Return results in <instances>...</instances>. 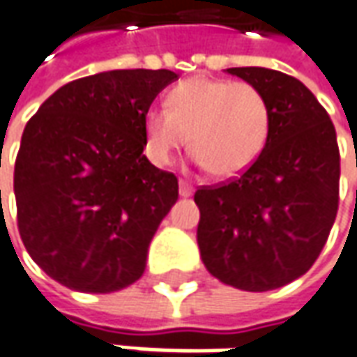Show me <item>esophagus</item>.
I'll return each mask as SVG.
<instances>
[{
	"mask_svg": "<svg viewBox=\"0 0 357 357\" xmlns=\"http://www.w3.org/2000/svg\"><path fill=\"white\" fill-rule=\"evenodd\" d=\"M191 193H193V185L189 181H185V179H179V195L181 197H189Z\"/></svg>",
	"mask_w": 357,
	"mask_h": 357,
	"instance_id": "34e87169",
	"label": "esophagus"
}]
</instances>
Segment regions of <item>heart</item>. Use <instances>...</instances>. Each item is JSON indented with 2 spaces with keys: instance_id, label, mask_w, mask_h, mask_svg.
Listing matches in <instances>:
<instances>
[{
  "instance_id": "b5f03b06",
  "label": "heart",
  "mask_w": 357,
  "mask_h": 357,
  "mask_svg": "<svg viewBox=\"0 0 357 357\" xmlns=\"http://www.w3.org/2000/svg\"><path fill=\"white\" fill-rule=\"evenodd\" d=\"M270 123V103L260 87L197 76L169 91L168 109H148L144 135L150 156L158 164H169L189 140L199 164L211 176L227 179L258 160Z\"/></svg>"
}]
</instances>
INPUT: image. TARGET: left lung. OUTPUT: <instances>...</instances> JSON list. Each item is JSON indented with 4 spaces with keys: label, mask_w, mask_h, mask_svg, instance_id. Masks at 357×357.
I'll use <instances>...</instances> for the list:
<instances>
[{
    "label": "left lung",
    "mask_w": 357,
    "mask_h": 357,
    "mask_svg": "<svg viewBox=\"0 0 357 357\" xmlns=\"http://www.w3.org/2000/svg\"><path fill=\"white\" fill-rule=\"evenodd\" d=\"M227 72L268 97L270 135L238 178L195 191L201 260L236 289H278L311 270L331 234L340 199L336 130L297 77L256 66Z\"/></svg>",
    "instance_id": "left-lung-1"
}]
</instances>
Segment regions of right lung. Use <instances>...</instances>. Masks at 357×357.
Masks as SVG:
<instances>
[{
  "label": "right lung",
  "mask_w": 357,
  "mask_h": 357,
  "mask_svg": "<svg viewBox=\"0 0 357 357\" xmlns=\"http://www.w3.org/2000/svg\"><path fill=\"white\" fill-rule=\"evenodd\" d=\"M178 77L111 70L56 89L29 119L17 152V227L31 258L84 293L125 289L178 201V178L152 166L144 115Z\"/></svg>",
  "instance_id": "add662e5"
}]
</instances>
